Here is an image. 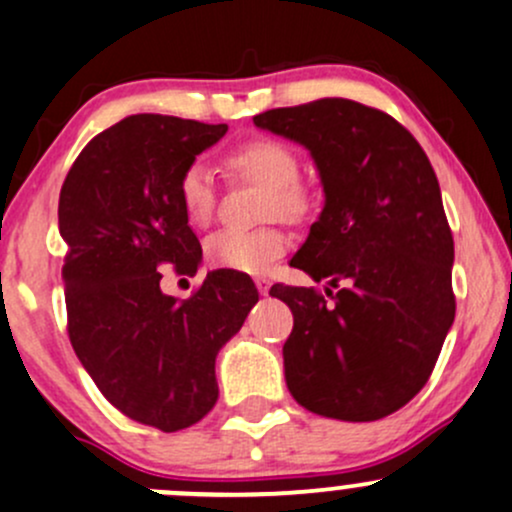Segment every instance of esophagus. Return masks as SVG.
Returning <instances> with one entry per match:
<instances>
[{
	"mask_svg": "<svg viewBox=\"0 0 512 512\" xmlns=\"http://www.w3.org/2000/svg\"><path fill=\"white\" fill-rule=\"evenodd\" d=\"M255 284H257V289H260L262 297H267V294H270V287H272L270 279H267V277H257Z\"/></svg>",
	"mask_w": 512,
	"mask_h": 512,
	"instance_id": "obj_1",
	"label": "esophagus"
}]
</instances>
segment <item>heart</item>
I'll use <instances>...</instances> for the list:
<instances>
[{"label": "heart", "instance_id": "b5f03b06", "mask_svg": "<svg viewBox=\"0 0 512 512\" xmlns=\"http://www.w3.org/2000/svg\"><path fill=\"white\" fill-rule=\"evenodd\" d=\"M228 171L238 179L265 186L260 203L262 218H279L297 223L309 215L314 198L299 176V159L289 144L272 137H257L240 144L225 159ZM181 208L196 225H206L215 211V181L211 169L191 161L176 184ZM289 250L287 233L274 225L255 230H218L206 240V257L215 267L242 274L267 272Z\"/></svg>", "mask_w": 512, "mask_h": 512}]
</instances>
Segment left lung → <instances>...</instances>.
I'll return each instance as SVG.
<instances>
[{"instance_id":"obj_1","label":"left lung","mask_w":512,"mask_h":512,"mask_svg":"<svg viewBox=\"0 0 512 512\" xmlns=\"http://www.w3.org/2000/svg\"><path fill=\"white\" fill-rule=\"evenodd\" d=\"M309 149L324 211L294 267L336 292L277 287L292 309L284 378L309 412L375 422L432 375L454 324V238L437 174L397 120L355 100L324 98L252 117Z\"/></svg>"}]
</instances>
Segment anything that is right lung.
Segmentation results:
<instances>
[{"instance_id":"add662e5","label":"right lung","mask_w":512,"mask_h":512,"mask_svg":"<svg viewBox=\"0 0 512 512\" xmlns=\"http://www.w3.org/2000/svg\"><path fill=\"white\" fill-rule=\"evenodd\" d=\"M228 125L129 115L88 142L63 181L68 336L98 390L134 422L179 432L218 400L215 355L257 304L255 282L215 270L191 299L161 270L196 274L201 242L176 196L181 171Z\"/></svg>"}]
</instances>
